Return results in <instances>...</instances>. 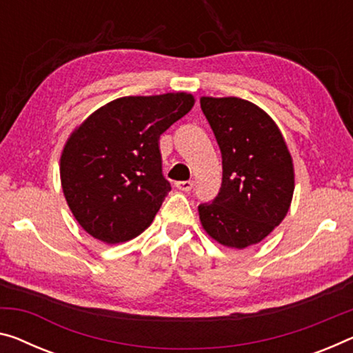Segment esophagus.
Wrapping results in <instances>:
<instances>
[{
  "label": "esophagus",
  "mask_w": 353,
  "mask_h": 353,
  "mask_svg": "<svg viewBox=\"0 0 353 353\" xmlns=\"http://www.w3.org/2000/svg\"><path fill=\"white\" fill-rule=\"evenodd\" d=\"M175 186H176V189H180V191H183V192H189L192 189L194 183L192 181H178V183H175Z\"/></svg>",
  "instance_id": "obj_1"
}]
</instances>
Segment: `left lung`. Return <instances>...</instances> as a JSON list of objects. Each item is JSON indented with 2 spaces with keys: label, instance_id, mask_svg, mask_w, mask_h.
Returning a JSON list of instances; mask_svg holds the SVG:
<instances>
[{
  "label": "left lung",
  "instance_id": "1",
  "mask_svg": "<svg viewBox=\"0 0 353 353\" xmlns=\"http://www.w3.org/2000/svg\"><path fill=\"white\" fill-rule=\"evenodd\" d=\"M222 154V183L199 207L200 224L219 245L245 249L279 225L290 208L295 170L278 124L246 99L200 97Z\"/></svg>",
  "mask_w": 353,
  "mask_h": 353
}]
</instances>
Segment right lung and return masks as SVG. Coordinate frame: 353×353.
<instances>
[{"label": "right lung", "instance_id": "right-lung-1", "mask_svg": "<svg viewBox=\"0 0 353 353\" xmlns=\"http://www.w3.org/2000/svg\"><path fill=\"white\" fill-rule=\"evenodd\" d=\"M194 102L189 93L118 97L70 132L59 158V178L86 233L117 245L148 229L170 192L162 175L159 137Z\"/></svg>", "mask_w": 353, "mask_h": 353}]
</instances>
